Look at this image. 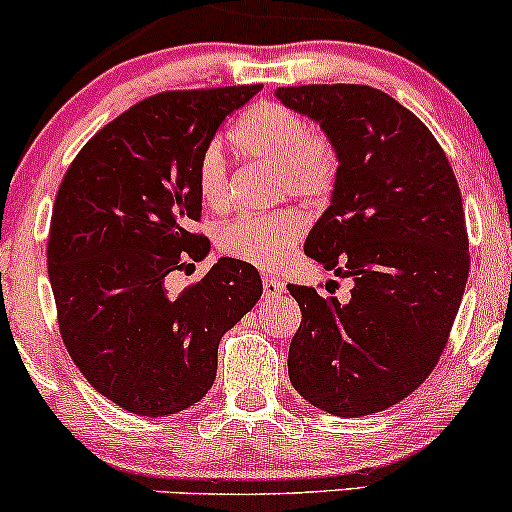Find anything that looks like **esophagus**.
<instances>
[{
    "label": "esophagus",
    "mask_w": 512,
    "mask_h": 512,
    "mask_svg": "<svg viewBox=\"0 0 512 512\" xmlns=\"http://www.w3.org/2000/svg\"><path fill=\"white\" fill-rule=\"evenodd\" d=\"M262 291H264V298L281 296V293H284V281L276 279V276H264V279H262Z\"/></svg>",
    "instance_id": "obj_1"
}]
</instances>
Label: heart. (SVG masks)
I'll return each mask as SVG.
<instances>
[{"instance_id": "1", "label": "heart", "mask_w": 512, "mask_h": 512, "mask_svg": "<svg viewBox=\"0 0 512 512\" xmlns=\"http://www.w3.org/2000/svg\"><path fill=\"white\" fill-rule=\"evenodd\" d=\"M231 139L243 156L267 161L279 173L281 195L322 199L339 178V151L325 132L284 103L252 105L233 122ZM197 190L209 209L228 204V163L219 144H209L197 163ZM308 228L303 211L284 207L267 214H245L219 228V250L257 269L281 267Z\"/></svg>"}]
</instances>
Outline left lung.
I'll use <instances>...</instances> for the list:
<instances>
[{"mask_svg":"<svg viewBox=\"0 0 512 512\" xmlns=\"http://www.w3.org/2000/svg\"><path fill=\"white\" fill-rule=\"evenodd\" d=\"M339 151L332 204L305 255L354 281L349 301L289 284L301 327L289 349L298 395L366 416L411 395L436 368L467 284L469 238L448 156L411 110L373 86H281Z\"/></svg>","mask_w":512,"mask_h":512,"instance_id":"1","label":"left lung"}]
</instances>
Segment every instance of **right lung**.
I'll use <instances>...</instances> for the list:
<instances>
[{
    "label": "right lung",
    "instance_id": "1",
    "mask_svg": "<svg viewBox=\"0 0 512 512\" xmlns=\"http://www.w3.org/2000/svg\"><path fill=\"white\" fill-rule=\"evenodd\" d=\"M262 84L166 91L93 134L52 207L48 274L62 342L117 407L168 416L216 378L221 337L260 301L252 264L223 257L178 296L166 276L209 252L197 163L216 129Z\"/></svg>",
    "mask_w": 512,
    "mask_h": 512
}]
</instances>
